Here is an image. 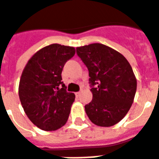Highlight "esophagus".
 <instances>
[{
	"label": "esophagus",
	"mask_w": 159,
	"mask_h": 159,
	"mask_svg": "<svg viewBox=\"0 0 159 159\" xmlns=\"http://www.w3.org/2000/svg\"><path fill=\"white\" fill-rule=\"evenodd\" d=\"M75 94H76V96H77V97H79L80 94H81V92H77V93H76Z\"/></svg>",
	"instance_id": "obj_1"
}]
</instances>
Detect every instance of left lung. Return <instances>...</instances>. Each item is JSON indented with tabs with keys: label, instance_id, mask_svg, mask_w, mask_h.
<instances>
[{
	"label": "left lung",
	"instance_id": "left-lung-1",
	"mask_svg": "<svg viewBox=\"0 0 159 159\" xmlns=\"http://www.w3.org/2000/svg\"><path fill=\"white\" fill-rule=\"evenodd\" d=\"M89 71L93 100L85 106L91 122L99 127L119 123L129 111L137 90V79L125 57L101 43L77 47Z\"/></svg>",
	"mask_w": 159,
	"mask_h": 159
}]
</instances>
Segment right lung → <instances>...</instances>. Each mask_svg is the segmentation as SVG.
<instances>
[{
  "label": "right lung",
  "mask_w": 159,
  "mask_h": 159,
  "mask_svg": "<svg viewBox=\"0 0 159 159\" xmlns=\"http://www.w3.org/2000/svg\"><path fill=\"white\" fill-rule=\"evenodd\" d=\"M75 52L73 47L51 44L37 51L23 69L18 88L20 103L42 130H57L67 122L75 94L66 91L61 71Z\"/></svg>",
  "instance_id": "add662e5"
}]
</instances>
